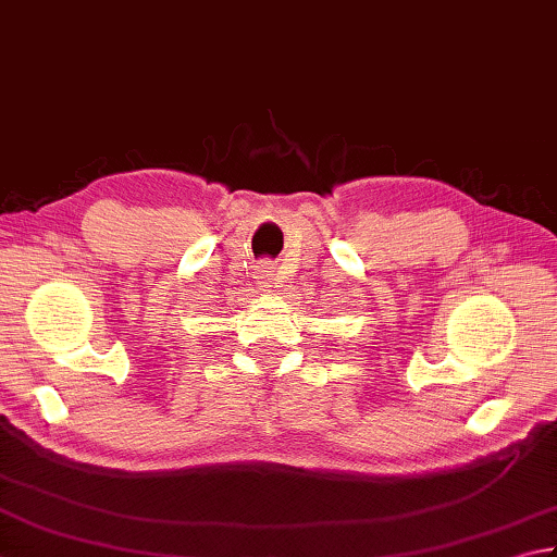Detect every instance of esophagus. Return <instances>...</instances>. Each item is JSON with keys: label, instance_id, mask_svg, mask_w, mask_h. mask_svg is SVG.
Segmentation results:
<instances>
[{"label": "esophagus", "instance_id": "1", "mask_svg": "<svg viewBox=\"0 0 557 557\" xmlns=\"http://www.w3.org/2000/svg\"><path fill=\"white\" fill-rule=\"evenodd\" d=\"M271 271H274V264H271V261H259V267H257V278H261V281H269Z\"/></svg>", "mask_w": 557, "mask_h": 557}]
</instances>
